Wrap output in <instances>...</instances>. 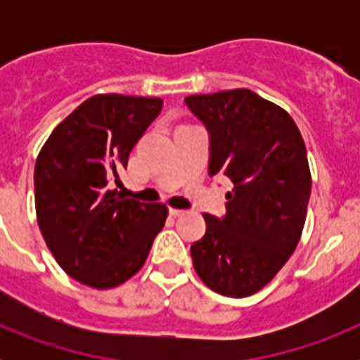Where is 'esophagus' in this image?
<instances>
[{"label":"esophagus","mask_w":360,"mask_h":360,"mask_svg":"<svg viewBox=\"0 0 360 360\" xmlns=\"http://www.w3.org/2000/svg\"><path fill=\"white\" fill-rule=\"evenodd\" d=\"M184 212H186V211H182V209H174V207L169 209V214L174 216V218H178V216H182Z\"/></svg>","instance_id":"34e87169"}]
</instances>
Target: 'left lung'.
<instances>
[{
    "label": "left lung",
    "instance_id": "8db88e82",
    "mask_svg": "<svg viewBox=\"0 0 360 360\" xmlns=\"http://www.w3.org/2000/svg\"><path fill=\"white\" fill-rule=\"evenodd\" d=\"M184 103L209 131V174L234 184L224 218L203 214L193 265L211 290L247 297L278 274L303 232L311 189L303 136L287 111L247 88Z\"/></svg>",
    "mask_w": 360,
    "mask_h": 360
}]
</instances>
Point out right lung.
Returning <instances> with one entry per match:
<instances>
[{
  "mask_svg": "<svg viewBox=\"0 0 360 360\" xmlns=\"http://www.w3.org/2000/svg\"><path fill=\"white\" fill-rule=\"evenodd\" d=\"M162 104L158 97L94 95L39 151L37 224L56 262L82 285L106 290L128 281L164 227V203L139 202L111 189Z\"/></svg>",
  "mask_w": 360,
  "mask_h": 360,
  "instance_id": "1",
  "label": "right lung"
}]
</instances>
